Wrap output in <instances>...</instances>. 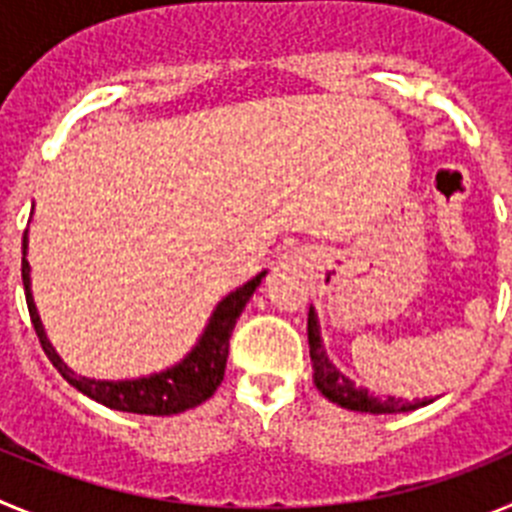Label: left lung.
Segmentation results:
<instances>
[{"label": "left lung", "instance_id": "1", "mask_svg": "<svg viewBox=\"0 0 512 512\" xmlns=\"http://www.w3.org/2000/svg\"><path fill=\"white\" fill-rule=\"evenodd\" d=\"M307 343H310V361H312V379L318 384V390L328 397L330 402H336L346 410H356V413H408V410L423 408L433 400H413L405 402L400 397H377L374 392L364 390V387H356L348 377H343L336 366L330 364V359L325 356L323 341H320V328H318V315L310 307V315H307Z\"/></svg>", "mask_w": 512, "mask_h": 512}]
</instances>
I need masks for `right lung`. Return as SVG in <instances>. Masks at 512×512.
Segmentation results:
<instances>
[{
  "label": "right lung",
  "instance_id": "1",
  "mask_svg": "<svg viewBox=\"0 0 512 512\" xmlns=\"http://www.w3.org/2000/svg\"><path fill=\"white\" fill-rule=\"evenodd\" d=\"M27 251V230L22 235V284H25V300L27 310H30V320L40 338L45 356L51 359L71 387L84 392L87 397L97 400L99 405L112 410H122V413H138V415H176L184 413L189 408H197L205 400L215 395L225 377V364H228V341L230 333L235 328V320L241 318L243 307L251 300L261 279L266 277V271L256 274L251 282L230 292L228 297L217 302L215 312H212L210 323H207L205 333L200 336L197 346L184 356L182 361L166 372L151 374V377L140 379H122V382H99V379L79 377L74 369L63 364L61 356L56 354V348L45 338L43 323L35 310L33 292H30V264L25 259Z\"/></svg>",
  "mask_w": 512,
  "mask_h": 512
}]
</instances>
